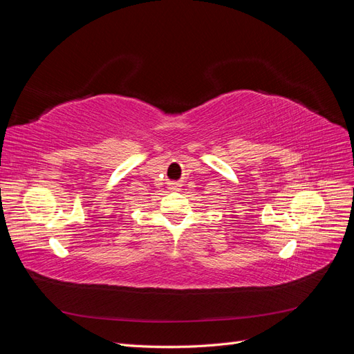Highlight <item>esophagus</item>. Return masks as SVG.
Instances as JSON below:
<instances>
[{"instance_id": "obj_1", "label": "esophagus", "mask_w": 354, "mask_h": 354, "mask_svg": "<svg viewBox=\"0 0 354 354\" xmlns=\"http://www.w3.org/2000/svg\"><path fill=\"white\" fill-rule=\"evenodd\" d=\"M168 186L171 190H180V187H181V185L177 183V181H173V183H169Z\"/></svg>"}]
</instances>
